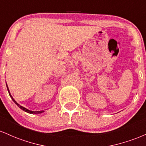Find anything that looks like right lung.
Listing matches in <instances>:
<instances>
[{"label": "right lung", "instance_id": "right-lung-1", "mask_svg": "<svg viewBox=\"0 0 146 146\" xmlns=\"http://www.w3.org/2000/svg\"><path fill=\"white\" fill-rule=\"evenodd\" d=\"M6 86H7V90H8V92H9V96L11 97V98L12 99V100H13V101H14V102H15V104H16V105H17L20 108H21V109L23 110H24V111L27 112V113H30V114H40V113H43V112H44V110H40V111H31V110H29L27 109V108H25V107L22 106H21V105H20V104H18L17 103V102H16L15 101V100H14V98H12V96H11V94H10V92H9V88H8V86H7V84H6Z\"/></svg>", "mask_w": 146, "mask_h": 146}]
</instances>
